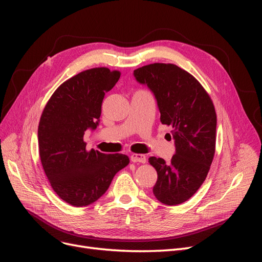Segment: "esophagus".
Listing matches in <instances>:
<instances>
[{"label": "esophagus", "instance_id": "esophagus-1", "mask_svg": "<svg viewBox=\"0 0 262 262\" xmlns=\"http://www.w3.org/2000/svg\"><path fill=\"white\" fill-rule=\"evenodd\" d=\"M130 158L133 163H146V157L143 154H131Z\"/></svg>", "mask_w": 262, "mask_h": 262}]
</instances>
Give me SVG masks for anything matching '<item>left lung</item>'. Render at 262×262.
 Listing matches in <instances>:
<instances>
[{"label":"left lung","mask_w":262,"mask_h":262,"mask_svg":"<svg viewBox=\"0 0 262 262\" xmlns=\"http://www.w3.org/2000/svg\"><path fill=\"white\" fill-rule=\"evenodd\" d=\"M134 77L153 93L161 122L170 125L175 154L169 162L149 157L157 171L156 199L177 205L190 199L207 178L215 153L216 114L201 84L175 64L154 63L134 70Z\"/></svg>","instance_id":"obj_1"}]
</instances>
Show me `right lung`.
<instances>
[{
	"label": "right lung",
	"mask_w": 262,
	"mask_h": 262,
	"mask_svg": "<svg viewBox=\"0 0 262 262\" xmlns=\"http://www.w3.org/2000/svg\"><path fill=\"white\" fill-rule=\"evenodd\" d=\"M120 72L84 71L66 81L46 105L38 126L39 155L52 189L73 207H87L104 194L116 173L130 163L123 154L86 149L85 131L100 121L105 94Z\"/></svg>",
	"instance_id": "obj_1"
}]
</instances>
